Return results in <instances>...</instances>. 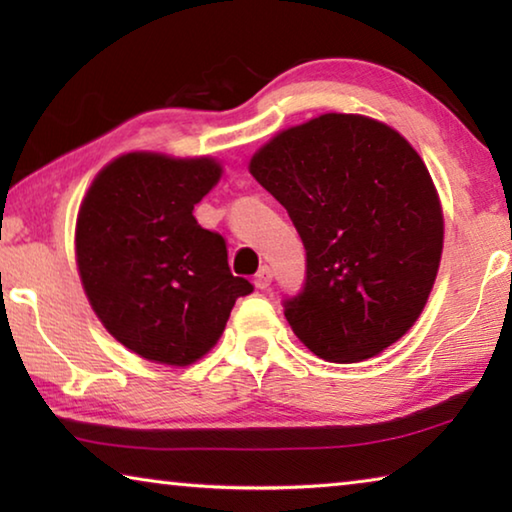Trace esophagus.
I'll use <instances>...</instances> for the list:
<instances>
[{
	"label": "esophagus",
	"mask_w": 512,
	"mask_h": 512,
	"mask_svg": "<svg viewBox=\"0 0 512 512\" xmlns=\"http://www.w3.org/2000/svg\"><path fill=\"white\" fill-rule=\"evenodd\" d=\"M271 282H273V271H271V268H268V266L259 268L257 275H255V287L264 291V289L271 287Z\"/></svg>",
	"instance_id": "obj_1"
}]
</instances>
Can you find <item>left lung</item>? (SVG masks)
Masks as SVG:
<instances>
[{"label":"left lung","instance_id":"8db88e82","mask_svg":"<svg viewBox=\"0 0 512 512\" xmlns=\"http://www.w3.org/2000/svg\"><path fill=\"white\" fill-rule=\"evenodd\" d=\"M250 173L307 250L305 287L282 302L293 334L339 363L402 339L443 253V210L413 146L381 121L327 112L275 135Z\"/></svg>","mask_w":512,"mask_h":512}]
</instances>
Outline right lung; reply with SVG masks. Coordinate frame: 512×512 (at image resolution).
<instances>
[{"mask_svg": "<svg viewBox=\"0 0 512 512\" xmlns=\"http://www.w3.org/2000/svg\"><path fill=\"white\" fill-rule=\"evenodd\" d=\"M221 171L212 158L126 153L83 198L76 264L85 296L103 327L142 359H201L237 298L253 293L246 277L230 273L225 239L194 219Z\"/></svg>", "mask_w": 512, "mask_h": 512, "instance_id": "obj_1", "label": "right lung"}]
</instances>
